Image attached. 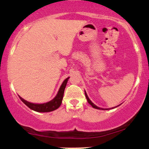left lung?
Wrapping results in <instances>:
<instances>
[{
	"instance_id": "left-lung-1",
	"label": "left lung",
	"mask_w": 149,
	"mask_h": 149,
	"mask_svg": "<svg viewBox=\"0 0 149 149\" xmlns=\"http://www.w3.org/2000/svg\"><path fill=\"white\" fill-rule=\"evenodd\" d=\"M85 97H86V99H87V100H88V102L89 104H90V105L92 106V107H93V108H95V109H100V108L97 107L96 105H95V104H94L93 103H92V102H91V101L90 100V99H89V97H88V95H87V93H86V92H85ZM107 109H106V110H107Z\"/></svg>"
}]
</instances>
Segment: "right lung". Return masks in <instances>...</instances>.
Segmentation results:
<instances>
[{
  "mask_svg": "<svg viewBox=\"0 0 149 149\" xmlns=\"http://www.w3.org/2000/svg\"><path fill=\"white\" fill-rule=\"evenodd\" d=\"M69 78H66L63 82V83L61 84L60 88H59V92H58L57 95H56V97L53 99L52 100H51L50 102H47L45 104H33L30 103V102H26V101L22 99V97H19L20 100L24 103L29 108H30L32 110L35 111L37 112H50L52 111L56 110L58 108L60 107L61 104V101H62L63 96H64V92L65 88H66V83H67L68 79Z\"/></svg>",
  "mask_w": 149,
  "mask_h": 149,
  "instance_id": "1",
  "label": "right lung"
}]
</instances>
